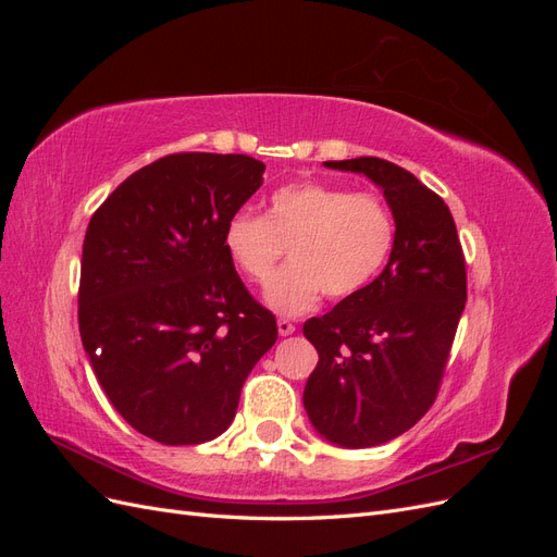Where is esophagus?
<instances>
[{
  "label": "esophagus",
  "instance_id": "obj_1",
  "mask_svg": "<svg viewBox=\"0 0 557 557\" xmlns=\"http://www.w3.org/2000/svg\"><path fill=\"white\" fill-rule=\"evenodd\" d=\"M278 334L281 336H288V334H293L295 332V323L293 320H288V318H278Z\"/></svg>",
  "mask_w": 557,
  "mask_h": 557
}]
</instances>
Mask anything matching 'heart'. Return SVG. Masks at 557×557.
I'll use <instances>...</instances> for the list:
<instances>
[{
	"label": "heart",
	"mask_w": 557,
	"mask_h": 557,
	"mask_svg": "<svg viewBox=\"0 0 557 557\" xmlns=\"http://www.w3.org/2000/svg\"><path fill=\"white\" fill-rule=\"evenodd\" d=\"M288 246L290 262L269 281L264 299L278 313L311 309L320 293L348 299L362 293L397 246V221L376 193H350L320 181L283 185L267 213L237 211L223 230L230 262L252 283H264Z\"/></svg>",
	"instance_id": "1"
}]
</instances>
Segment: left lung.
<instances>
[{
  "label": "left lung",
  "instance_id": "obj_1",
  "mask_svg": "<svg viewBox=\"0 0 557 557\" xmlns=\"http://www.w3.org/2000/svg\"><path fill=\"white\" fill-rule=\"evenodd\" d=\"M383 190L397 246L383 272L305 336L318 364L305 387L311 425L344 448L395 440L434 404L467 301V269L446 201L411 172L381 158L325 162Z\"/></svg>",
  "mask_w": 557,
  "mask_h": 557
}]
</instances>
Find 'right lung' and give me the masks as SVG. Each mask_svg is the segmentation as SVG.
Instances as JSON below:
<instances>
[{"label": "right lung", "mask_w": 557, "mask_h": 557, "mask_svg": "<svg viewBox=\"0 0 557 557\" xmlns=\"http://www.w3.org/2000/svg\"><path fill=\"white\" fill-rule=\"evenodd\" d=\"M248 156L174 153L141 166L86 232L78 330L115 411L148 440L223 434L246 376L276 344V318L250 297L223 230L262 185Z\"/></svg>", "instance_id": "right-lung-1"}]
</instances>
